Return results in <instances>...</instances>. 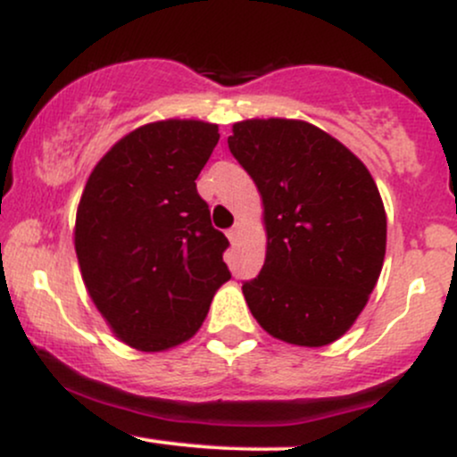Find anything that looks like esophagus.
Returning a JSON list of instances; mask_svg holds the SVG:
<instances>
[{"label": "esophagus", "mask_w": 457, "mask_h": 457, "mask_svg": "<svg viewBox=\"0 0 457 457\" xmlns=\"http://www.w3.org/2000/svg\"><path fill=\"white\" fill-rule=\"evenodd\" d=\"M238 236H240V229L238 228H232V229H228V238H229V243H236V240H238Z\"/></svg>", "instance_id": "34e87169"}]
</instances>
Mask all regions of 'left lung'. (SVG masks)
<instances>
[{
    "label": "left lung",
    "mask_w": 457,
    "mask_h": 457,
    "mask_svg": "<svg viewBox=\"0 0 457 457\" xmlns=\"http://www.w3.org/2000/svg\"><path fill=\"white\" fill-rule=\"evenodd\" d=\"M228 145L258 187L269 234L260 275L243 283L246 305L281 342H335L363 312L385 260L374 178L337 139L298 120H245Z\"/></svg>",
    "instance_id": "left-lung-1"
}]
</instances>
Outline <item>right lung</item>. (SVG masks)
Segmentation results:
<instances>
[{
  "instance_id": "right-lung-1",
  "label": "right lung",
  "mask_w": 457,
  "mask_h": 457,
  "mask_svg": "<svg viewBox=\"0 0 457 457\" xmlns=\"http://www.w3.org/2000/svg\"><path fill=\"white\" fill-rule=\"evenodd\" d=\"M217 124L165 120L120 139L87 178L75 249L94 305L122 342L145 353L197 333L232 277L197 176Z\"/></svg>"
}]
</instances>
